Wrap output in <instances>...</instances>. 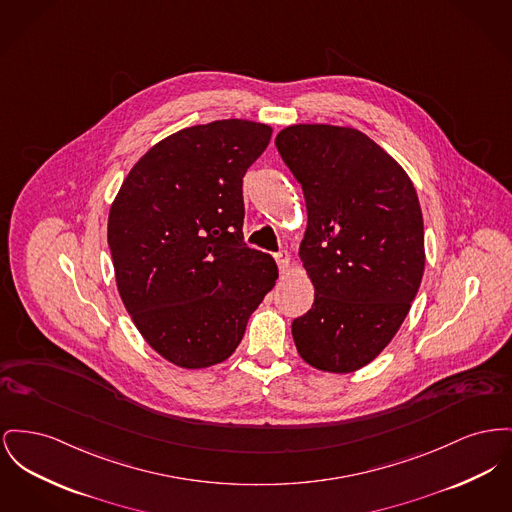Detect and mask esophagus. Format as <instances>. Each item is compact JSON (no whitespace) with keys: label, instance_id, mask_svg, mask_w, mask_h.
<instances>
[{"label":"esophagus","instance_id":"34e87169","mask_svg":"<svg viewBox=\"0 0 512 512\" xmlns=\"http://www.w3.org/2000/svg\"><path fill=\"white\" fill-rule=\"evenodd\" d=\"M274 259H276V263H278L280 272L288 271V267H290V255H288V251H278V253L274 255Z\"/></svg>","mask_w":512,"mask_h":512}]
</instances>
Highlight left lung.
<instances>
[{"mask_svg":"<svg viewBox=\"0 0 512 512\" xmlns=\"http://www.w3.org/2000/svg\"><path fill=\"white\" fill-rule=\"evenodd\" d=\"M274 145L307 207L300 259L315 300L292 323L298 354L321 371H356L385 350L420 290L418 193L391 154L354 127L298 123Z\"/></svg>","mask_w":512,"mask_h":512,"instance_id":"left-lung-1","label":"left lung"}]
</instances>
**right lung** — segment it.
<instances>
[{"mask_svg":"<svg viewBox=\"0 0 512 512\" xmlns=\"http://www.w3.org/2000/svg\"><path fill=\"white\" fill-rule=\"evenodd\" d=\"M271 135L249 120L185 127L139 158L110 207L121 301L152 350L183 369L228 360L278 278L241 232L243 176Z\"/></svg>","mask_w":512,"mask_h":512,"instance_id":"right-lung-1","label":"right lung"}]
</instances>
